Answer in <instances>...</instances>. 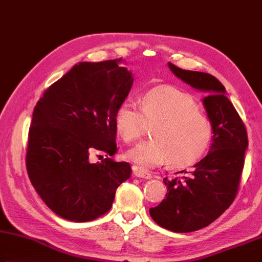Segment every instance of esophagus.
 I'll use <instances>...</instances> for the list:
<instances>
[{"instance_id":"esophagus-1","label":"esophagus","mask_w":262,"mask_h":262,"mask_svg":"<svg viewBox=\"0 0 262 262\" xmlns=\"http://www.w3.org/2000/svg\"><path fill=\"white\" fill-rule=\"evenodd\" d=\"M134 176L138 178H145V180H150L152 178V173L143 170L139 168H134Z\"/></svg>"}]
</instances>
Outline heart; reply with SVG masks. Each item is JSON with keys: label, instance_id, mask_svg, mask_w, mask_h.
Wrapping results in <instances>:
<instances>
[{"label": "heart", "instance_id": "1", "mask_svg": "<svg viewBox=\"0 0 262 262\" xmlns=\"http://www.w3.org/2000/svg\"><path fill=\"white\" fill-rule=\"evenodd\" d=\"M153 126L154 139L127 152V159L141 169L169 162L183 167L195 162L207 149L213 137L209 118L187 93L171 86L157 87L141 98L140 108L125 100L115 113V126L125 143H135Z\"/></svg>", "mask_w": 262, "mask_h": 262}]
</instances>
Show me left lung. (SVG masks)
Instances as JSON below:
<instances>
[{
    "label": "left lung",
    "instance_id": "left-lung-1",
    "mask_svg": "<svg viewBox=\"0 0 262 262\" xmlns=\"http://www.w3.org/2000/svg\"><path fill=\"white\" fill-rule=\"evenodd\" d=\"M168 66L176 77L206 93L203 103L212 122L213 143L191 170L164 178L166 199L149 208V214L160 227L191 232L209 226L235 200L249 140L244 123L219 79L206 72L183 70L170 62Z\"/></svg>",
    "mask_w": 262,
    "mask_h": 262
}]
</instances>
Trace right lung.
I'll return each mask as SVG.
<instances>
[{"label": "right lung", "instance_id": "add662e5", "mask_svg": "<svg viewBox=\"0 0 262 262\" xmlns=\"http://www.w3.org/2000/svg\"><path fill=\"white\" fill-rule=\"evenodd\" d=\"M122 61L79 62L34 107L27 173L43 203L69 221L89 222L107 213L117 187L131 176L127 162L90 160L96 152L113 157L117 150L115 113L134 84Z\"/></svg>", "mask_w": 262, "mask_h": 262}]
</instances>
